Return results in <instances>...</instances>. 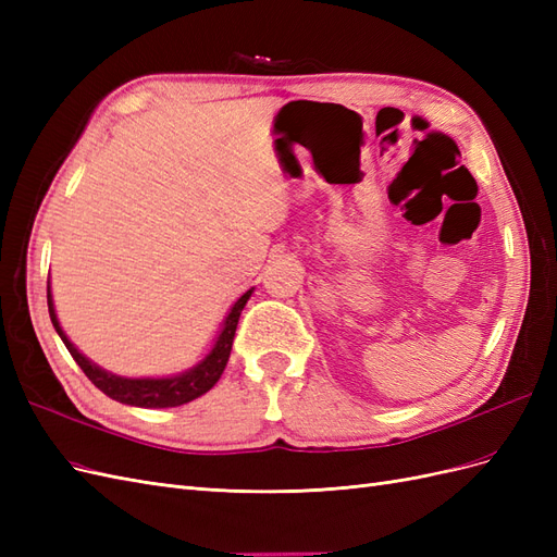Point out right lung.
I'll list each match as a JSON object with an SVG mask.
<instances>
[{
  "label": "right lung",
  "mask_w": 557,
  "mask_h": 557,
  "mask_svg": "<svg viewBox=\"0 0 557 557\" xmlns=\"http://www.w3.org/2000/svg\"><path fill=\"white\" fill-rule=\"evenodd\" d=\"M252 290H246L237 301H234L232 309L227 311L223 327L218 332L213 346L209 348V352L201 358L197 364H193L185 372L172 374V376H121L113 374L109 369L99 367L97 362H92L90 358L83 356V352L70 342V336L64 334L58 313H55V305H53V295H50V283H48V313L50 320H53V327L60 334V339L64 342L66 350L72 352V358L76 360V364L83 369L99 391H102L107 397L121 401V404H129V407H141V409H166V407H181V404H188L197 397H201L205 393H209L211 387L221 379L223 369L230 360V350H232V342H234V332H237L239 325V315L246 307V301L250 299Z\"/></svg>",
  "instance_id": "right-lung-1"
}]
</instances>
